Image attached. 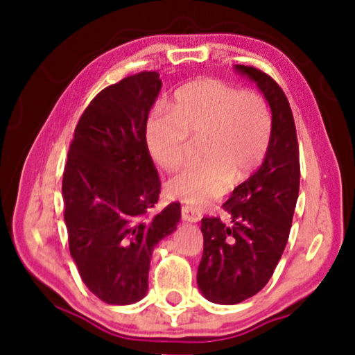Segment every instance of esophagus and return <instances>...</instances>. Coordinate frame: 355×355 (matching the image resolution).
<instances>
[{
	"label": "esophagus",
	"mask_w": 355,
	"mask_h": 355,
	"mask_svg": "<svg viewBox=\"0 0 355 355\" xmlns=\"http://www.w3.org/2000/svg\"><path fill=\"white\" fill-rule=\"evenodd\" d=\"M181 215H182V220L187 221V223H197V221L202 220V213L196 210V208L187 207V205H184L181 208Z\"/></svg>",
	"instance_id": "obj_1"
}]
</instances>
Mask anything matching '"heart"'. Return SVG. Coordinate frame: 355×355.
Here are the masks:
<instances>
[{
    "label": "heart",
    "mask_w": 355,
    "mask_h": 355,
    "mask_svg": "<svg viewBox=\"0 0 355 355\" xmlns=\"http://www.w3.org/2000/svg\"><path fill=\"white\" fill-rule=\"evenodd\" d=\"M173 110L158 108L147 123L145 139L159 168H181L189 139L203 137L200 158L166 184L171 198L203 207L230 184L245 181L268 152L273 114L263 96L216 79L192 82L174 95Z\"/></svg>",
    "instance_id": "1"
}]
</instances>
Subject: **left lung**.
I'll use <instances>...</instances> for the list:
<instances>
[{
  "instance_id": "1",
  "label": "left lung",
  "mask_w": 355,
  "mask_h": 355,
  "mask_svg": "<svg viewBox=\"0 0 355 355\" xmlns=\"http://www.w3.org/2000/svg\"><path fill=\"white\" fill-rule=\"evenodd\" d=\"M234 69L254 80L268 101L273 134L259 171L223 203L230 223L202 218L197 284L208 300L225 305L252 297L273 276L289 239L300 181L297 134L283 89L254 66L236 64Z\"/></svg>"
}]
</instances>
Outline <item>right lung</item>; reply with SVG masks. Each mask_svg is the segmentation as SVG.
Listing matches in <instances>:
<instances>
[{
    "instance_id": "1",
    "label": "right lung",
    "mask_w": 355,
    "mask_h": 355,
    "mask_svg": "<svg viewBox=\"0 0 355 355\" xmlns=\"http://www.w3.org/2000/svg\"><path fill=\"white\" fill-rule=\"evenodd\" d=\"M159 89L158 72L142 71L101 90L76 125L62 174L71 257L90 293L111 305L147 294L153 247L181 220L178 202L150 213L162 182L145 130Z\"/></svg>"
}]
</instances>
